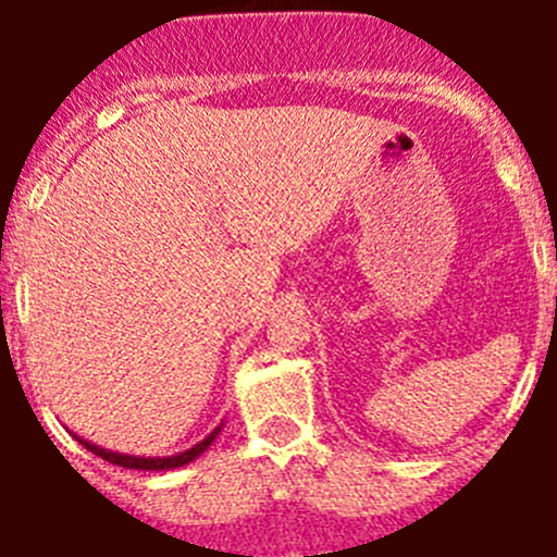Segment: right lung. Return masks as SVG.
Segmentation results:
<instances>
[{"mask_svg":"<svg viewBox=\"0 0 557 557\" xmlns=\"http://www.w3.org/2000/svg\"><path fill=\"white\" fill-rule=\"evenodd\" d=\"M220 430L223 426H218V430L211 432L209 437H203L198 446H191V449L181 451V455H172V457H133V455H116V451H108V449H100V446L95 444H88V441H83V437H77L83 446H86L91 455L102 457V460L113 462V466H122V469H141V471H164V469H178V466H186V462H191L195 457L203 455L206 449L211 446V441L220 435Z\"/></svg>","mask_w":557,"mask_h":557,"instance_id":"add662e5","label":"right lung"}]
</instances>
